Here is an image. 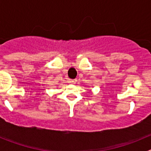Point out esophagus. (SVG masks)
Here are the masks:
<instances>
[{"label": "esophagus", "instance_id": "obj_1", "mask_svg": "<svg viewBox=\"0 0 151 151\" xmlns=\"http://www.w3.org/2000/svg\"><path fill=\"white\" fill-rule=\"evenodd\" d=\"M69 83H72V84H76L77 82V79H69Z\"/></svg>", "mask_w": 151, "mask_h": 151}]
</instances>
